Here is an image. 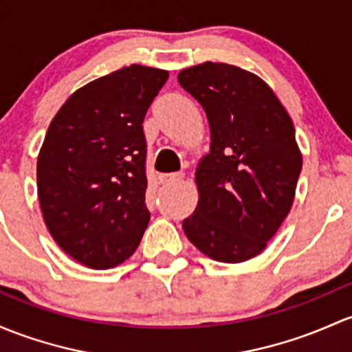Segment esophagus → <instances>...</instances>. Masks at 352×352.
Wrapping results in <instances>:
<instances>
[{
    "label": "esophagus",
    "instance_id": "obj_1",
    "mask_svg": "<svg viewBox=\"0 0 352 352\" xmlns=\"http://www.w3.org/2000/svg\"><path fill=\"white\" fill-rule=\"evenodd\" d=\"M183 177V173H166V175L160 176V181L162 184H175Z\"/></svg>",
    "mask_w": 352,
    "mask_h": 352
}]
</instances>
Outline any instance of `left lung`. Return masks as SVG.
I'll return each mask as SVG.
<instances>
[{
    "label": "left lung",
    "instance_id": "obj_1",
    "mask_svg": "<svg viewBox=\"0 0 352 352\" xmlns=\"http://www.w3.org/2000/svg\"><path fill=\"white\" fill-rule=\"evenodd\" d=\"M177 82L205 109L211 134L196 168L198 206L183 230L210 258L245 262L292 208L302 169L292 119L262 78L235 65L206 62Z\"/></svg>",
    "mask_w": 352,
    "mask_h": 352
}]
</instances>
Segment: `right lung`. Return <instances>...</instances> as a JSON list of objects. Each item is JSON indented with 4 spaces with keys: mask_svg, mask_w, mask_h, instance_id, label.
Segmentation results:
<instances>
[{
    "mask_svg": "<svg viewBox=\"0 0 352 352\" xmlns=\"http://www.w3.org/2000/svg\"><path fill=\"white\" fill-rule=\"evenodd\" d=\"M166 70L131 65L74 92L48 127L36 162L43 220L60 248L102 270L139 247L146 206L142 122Z\"/></svg>",
    "mask_w": 352,
    "mask_h": 352,
    "instance_id": "1",
    "label": "right lung"
}]
</instances>
